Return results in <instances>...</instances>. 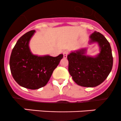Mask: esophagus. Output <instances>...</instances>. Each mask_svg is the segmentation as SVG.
<instances>
[{"label": "esophagus", "instance_id": "esophagus-1", "mask_svg": "<svg viewBox=\"0 0 121 121\" xmlns=\"http://www.w3.org/2000/svg\"><path fill=\"white\" fill-rule=\"evenodd\" d=\"M68 53H69L68 51H64V52H63V58H67V56H68Z\"/></svg>", "mask_w": 121, "mask_h": 121}]
</instances>
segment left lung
I'll use <instances>...</instances> for the list:
<instances>
[{
  "label": "left lung",
  "mask_w": 121,
  "mask_h": 121,
  "mask_svg": "<svg viewBox=\"0 0 121 121\" xmlns=\"http://www.w3.org/2000/svg\"><path fill=\"white\" fill-rule=\"evenodd\" d=\"M89 38L90 43H98L100 48V53L96 56L85 55L86 49L72 52L67 56L70 76L75 83L83 87H95L102 83L113 66L111 45L105 37L95 31Z\"/></svg>",
  "instance_id": "left-lung-1"
}]
</instances>
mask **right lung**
Here are the masks:
<instances>
[{
    "instance_id": "obj_1",
    "label": "right lung",
    "mask_w": 121,
    "mask_h": 121,
    "mask_svg": "<svg viewBox=\"0 0 121 121\" xmlns=\"http://www.w3.org/2000/svg\"><path fill=\"white\" fill-rule=\"evenodd\" d=\"M35 32L34 30L29 31L19 39L12 51L9 62L15 81L21 86L30 89L45 86L63 56L62 54L56 57L32 54L29 43Z\"/></svg>"
}]
</instances>
